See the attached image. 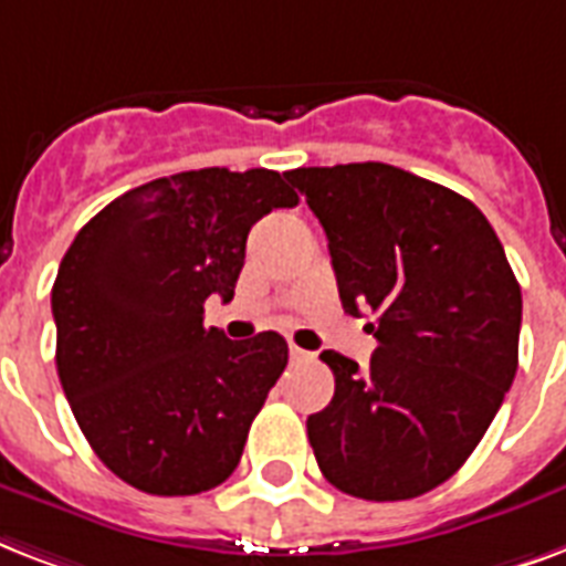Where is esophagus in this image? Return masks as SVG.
Listing matches in <instances>:
<instances>
[{
	"instance_id": "obj_1",
	"label": "esophagus",
	"mask_w": 566,
	"mask_h": 566,
	"mask_svg": "<svg viewBox=\"0 0 566 566\" xmlns=\"http://www.w3.org/2000/svg\"><path fill=\"white\" fill-rule=\"evenodd\" d=\"M291 359L293 361H312L314 353L302 350V347H296V344H291Z\"/></svg>"
}]
</instances>
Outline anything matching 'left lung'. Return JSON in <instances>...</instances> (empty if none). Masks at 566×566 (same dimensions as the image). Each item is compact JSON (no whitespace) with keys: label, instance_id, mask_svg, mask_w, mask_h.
<instances>
[{"label":"left lung","instance_id":"obj_1","mask_svg":"<svg viewBox=\"0 0 566 566\" xmlns=\"http://www.w3.org/2000/svg\"><path fill=\"white\" fill-rule=\"evenodd\" d=\"M329 240L344 312L370 308L368 368L335 350L308 416L323 478L368 502L430 493L469 460L520 365L523 293L486 216L386 163L293 168Z\"/></svg>","mask_w":566,"mask_h":566}]
</instances>
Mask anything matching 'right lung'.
<instances>
[{"label": "right lung", "instance_id": "1", "mask_svg": "<svg viewBox=\"0 0 566 566\" xmlns=\"http://www.w3.org/2000/svg\"><path fill=\"white\" fill-rule=\"evenodd\" d=\"M300 196L270 168H198L118 196L82 228L53 284L55 365L76 424L120 481L150 495L213 490L243 457L287 365V340H231L245 237Z\"/></svg>", "mask_w": 566, "mask_h": 566}]
</instances>
